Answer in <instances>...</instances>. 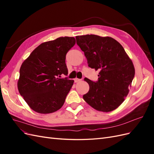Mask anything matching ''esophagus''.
Masks as SVG:
<instances>
[{
  "mask_svg": "<svg viewBox=\"0 0 154 154\" xmlns=\"http://www.w3.org/2000/svg\"><path fill=\"white\" fill-rule=\"evenodd\" d=\"M82 80H80V79H78V78H75L74 79V82L75 83H78L79 82H80Z\"/></svg>",
  "mask_w": 154,
  "mask_h": 154,
  "instance_id": "esophagus-1",
  "label": "esophagus"
}]
</instances>
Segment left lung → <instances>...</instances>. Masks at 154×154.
<instances>
[{"instance_id": "1", "label": "left lung", "mask_w": 154, "mask_h": 154, "mask_svg": "<svg viewBox=\"0 0 154 154\" xmlns=\"http://www.w3.org/2000/svg\"><path fill=\"white\" fill-rule=\"evenodd\" d=\"M78 45L85 53L88 67L100 70L97 82L84 80L89 91L83 96L96 110L109 112L125 101L135 75L132 60L117 40L109 36L86 35L76 36Z\"/></svg>"}]
</instances>
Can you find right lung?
Here are the masks:
<instances>
[{
    "mask_svg": "<svg viewBox=\"0 0 154 154\" xmlns=\"http://www.w3.org/2000/svg\"><path fill=\"white\" fill-rule=\"evenodd\" d=\"M75 44L69 36L45 42L23 62L18 89L32 110L45 114L62 108L74 80L58 77L68 74L66 54Z\"/></svg>",
    "mask_w": 154,
    "mask_h": 154,
    "instance_id": "right-lung-1",
    "label": "right lung"
}]
</instances>
